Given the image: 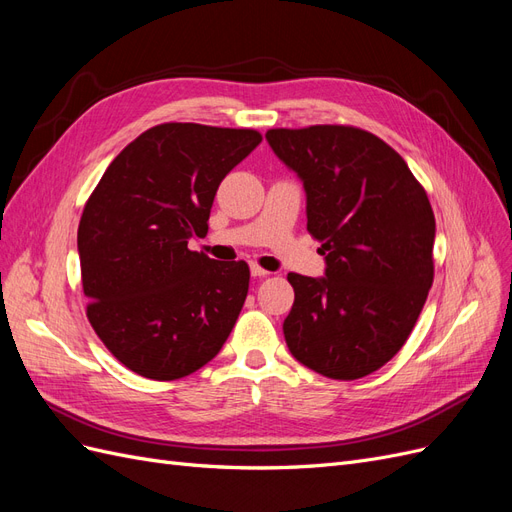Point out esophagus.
Segmentation results:
<instances>
[{
    "instance_id": "obj_1",
    "label": "esophagus",
    "mask_w": 512,
    "mask_h": 512,
    "mask_svg": "<svg viewBox=\"0 0 512 512\" xmlns=\"http://www.w3.org/2000/svg\"><path fill=\"white\" fill-rule=\"evenodd\" d=\"M250 271H252V275H254V277H265V275H269V271H267V269H262L260 265H252V267H250Z\"/></svg>"
}]
</instances>
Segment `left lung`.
<instances>
[{
	"label": "left lung",
	"instance_id": "obj_1",
	"mask_svg": "<svg viewBox=\"0 0 512 512\" xmlns=\"http://www.w3.org/2000/svg\"><path fill=\"white\" fill-rule=\"evenodd\" d=\"M267 141L301 177L307 232L327 260L320 280L288 273V350L333 380L374 374L406 344L433 284L427 192L393 147L361 128H273Z\"/></svg>",
	"mask_w": 512,
	"mask_h": 512
}]
</instances>
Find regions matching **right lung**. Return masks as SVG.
Instances as JSON below:
<instances>
[{
	"instance_id": "obj_1",
	"label": "right lung",
	"mask_w": 512,
	"mask_h": 512,
	"mask_svg": "<svg viewBox=\"0 0 512 512\" xmlns=\"http://www.w3.org/2000/svg\"><path fill=\"white\" fill-rule=\"evenodd\" d=\"M250 128L160 123L108 164L79 224L87 318L119 363L151 380L218 354L250 288L245 260L192 252L222 179L256 149Z\"/></svg>"
}]
</instances>
